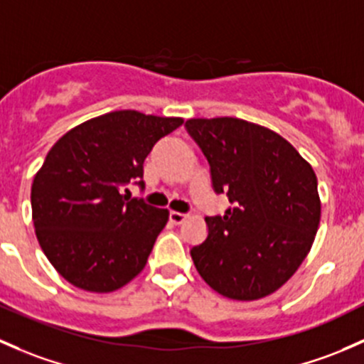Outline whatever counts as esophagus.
<instances>
[{
	"mask_svg": "<svg viewBox=\"0 0 364 364\" xmlns=\"http://www.w3.org/2000/svg\"><path fill=\"white\" fill-rule=\"evenodd\" d=\"M186 213H182V212H173V210H171L170 212V223H173V224H182L183 220H186Z\"/></svg>",
	"mask_w": 364,
	"mask_h": 364,
	"instance_id": "obj_1",
	"label": "esophagus"
}]
</instances>
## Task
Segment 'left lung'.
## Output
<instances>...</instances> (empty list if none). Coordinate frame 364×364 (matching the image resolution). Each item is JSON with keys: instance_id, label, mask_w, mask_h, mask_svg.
Wrapping results in <instances>:
<instances>
[{"instance_id": "1", "label": "left lung", "mask_w": 364, "mask_h": 364, "mask_svg": "<svg viewBox=\"0 0 364 364\" xmlns=\"http://www.w3.org/2000/svg\"><path fill=\"white\" fill-rule=\"evenodd\" d=\"M212 186L233 205L205 217L208 237L191 249L205 282L231 299H259L303 263L321 220L317 177L275 131L235 117L189 119Z\"/></svg>"}]
</instances>
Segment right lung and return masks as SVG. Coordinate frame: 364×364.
I'll use <instances>...</instances> for the list:
<instances>
[{"instance_id": "right-lung-1", "label": "right lung", "mask_w": 364, "mask_h": 364, "mask_svg": "<svg viewBox=\"0 0 364 364\" xmlns=\"http://www.w3.org/2000/svg\"><path fill=\"white\" fill-rule=\"evenodd\" d=\"M181 117L119 110L78 124L48 151L31 186L33 224L50 264L89 293L121 289L145 268L168 210L122 194L144 189V161Z\"/></svg>"}]
</instances>
